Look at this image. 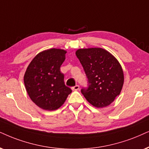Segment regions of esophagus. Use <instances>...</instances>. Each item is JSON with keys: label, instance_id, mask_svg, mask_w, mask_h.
I'll list each match as a JSON object with an SVG mask.
<instances>
[{"label": "esophagus", "instance_id": "34e87169", "mask_svg": "<svg viewBox=\"0 0 149 149\" xmlns=\"http://www.w3.org/2000/svg\"><path fill=\"white\" fill-rule=\"evenodd\" d=\"M71 88H72V90H73V91H77V90H78L80 88V86H79V85H76L73 86Z\"/></svg>", "mask_w": 149, "mask_h": 149}]
</instances>
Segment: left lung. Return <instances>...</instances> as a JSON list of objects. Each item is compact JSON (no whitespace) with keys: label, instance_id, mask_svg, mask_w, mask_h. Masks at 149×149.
I'll return each mask as SVG.
<instances>
[{"label":"left lung","instance_id":"1","mask_svg":"<svg viewBox=\"0 0 149 149\" xmlns=\"http://www.w3.org/2000/svg\"><path fill=\"white\" fill-rule=\"evenodd\" d=\"M88 78V87L81 89L88 102L103 108L120 95L124 73L118 60L102 48L80 49L76 52Z\"/></svg>","mask_w":149,"mask_h":149}]
</instances>
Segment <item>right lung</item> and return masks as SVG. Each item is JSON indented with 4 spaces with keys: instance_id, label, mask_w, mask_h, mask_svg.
I'll use <instances>...</instances> for the list:
<instances>
[{
    "instance_id": "add662e5",
    "label": "right lung",
    "mask_w": 149,
    "mask_h": 149,
    "mask_svg": "<svg viewBox=\"0 0 149 149\" xmlns=\"http://www.w3.org/2000/svg\"><path fill=\"white\" fill-rule=\"evenodd\" d=\"M66 52L50 49L40 52L27 67L24 83L30 98L38 107L54 111L64 104L71 89L65 84L61 66L65 61Z\"/></svg>"
}]
</instances>
